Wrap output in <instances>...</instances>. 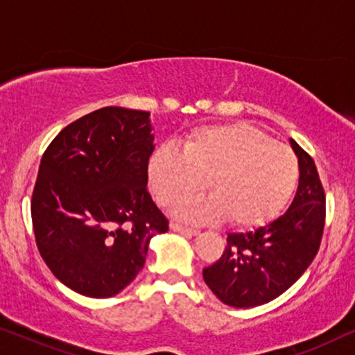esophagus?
<instances>
[{
  "label": "esophagus",
  "mask_w": 355,
  "mask_h": 355,
  "mask_svg": "<svg viewBox=\"0 0 355 355\" xmlns=\"http://www.w3.org/2000/svg\"><path fill=\"white\" fill-rule=\"evenodd\" d=\"M171 231L181 232V234H187V236H198V234H200V231H198V230H193V227H187V226L178 225V223H173Z\"/></svg>",
  "instance_id": "obj_1"
}]
</instances>
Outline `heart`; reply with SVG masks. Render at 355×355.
<instances>
[{
	"label": "heart",
	"instance_id": "b5f03b06",
	"mask_svg": "<svg viewBox=\"0 0 355 355\" xmlns=\"http://www.w3.org/2000/svg\"><path fill=\"white\" fill-rule=\"evenodd\" d=\"M150 191L163 207H176L207 189L211 197L178 210L184 220L225 221L249 231L276 220L299 179L293 150L247 123L208 125L192 132L182 152L171 145L155 150L148 162Z\"/></svg>",
	"mask_w": 355,
	"mask_h": 355
}]
</instances>
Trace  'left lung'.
<instances>
[{"label":"left lung","mask_w":355,"mask_h":355,"mask_svg":"<svg viewBox=\"0 0 355 355\" xmlns=\"http://www.w3.org/2000/svg\"><path fill=\"white\" fill-rule=\"evenodd\" d=\"M299 159V187L288 211L268 226L227 234L221 259L203 279L223 304L263 305L288 291L317 255L324 227V191L313 159L289 139Z\"/></svg>","instance_id":"8db88e82"}]
</instances>
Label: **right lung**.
I'll list each match as a JSON object with an SVG mask.
<instances>
[{
    "label": "right lung",
    "instance_id": "right-lung-1",
    "mask_svg": "<svg viewBox=\"0 0 355 355\" xmlns=\"http://www.w3.org/2000/svg\"><path fill=\"white\" fill-rule=\"evenodd\" d=\"M148 111L106 106L66 125L43 153L32 193L37 247L51 273L87 297L121 293L168 220L147 191Z\"/></svg>",
    "mask_w": 355,
    "mask_h": 355
}]
</instances>
